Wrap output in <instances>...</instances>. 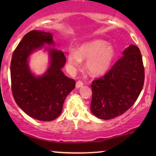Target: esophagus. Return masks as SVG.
<instances>
[{"label":"esophagus","instance_id":"obj_1","mask_svg":"<svg viewBox=\"0 0 156 156\" xmlns=\"http://www.w3.org/2000/svg\"><path fill=\"white\" fill-rule=\"evenodd\" d=\"M83 82H82V81H80V80H78V81H77V82H76V87L77 89H78V88H80V87H83Z\"/></svg>","mask_w":156,"mask_h":156}]
</instances>
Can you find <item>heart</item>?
I'll return each mask as SVG.
<instances>
[{
	"instance_id": "heart-1",
	"label": "heart",
	"mask_w": 156,
	"mask_h": 156,
	"mask_svg": "<svg viewBox=\"0 0 156 156\" xmlns=\"http://www.w3.org/2000/svg\"><path fill=\"white\" fill-rule=\"evenodd\" d=\"M116 51L114 46L101 39L82 44L78 52L71 50L68 54V63L72 69H76L86 60V69L91 76L105 74L114 62Z\"/></svg>"
}]
</instances>
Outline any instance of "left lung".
Masks as SVG:
<instances>
[{
	"label": "left lung",
	"mask_w": 156,
	"mask_h": 156,
	"mask_svg": "<svg viewBox=\"0 0 156 156\" xmlns=\"http://www.w3.org/2000/svg\"><path fill=\"white\" fill-rule=\"evenodd\" d=\"M104 76L92 82L91 112L101 119L121 115L134 104L143 88L144 69L139 48L130 44Z\"/></svg>",
	"instance_id": "1"
}]
</instances>
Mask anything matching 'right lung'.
Returning a JSON list of instances; mask_svg holds the SVG:
<instances>
[{
	"instance_id": "right-lung-1",
	"label": "right lung",
	"mask_w": 156,
	"mask_h": 156,
	"mask_svg": "<svg viewBox=\"0 0 156 156\" xmlns=\"http://www.w3.org/2000/svg\"><path fill=\"white\" fill-rule=\"evenodd\" d=\"M54 47L51 33L34 30L23 37L12 55L10 71L13 97L27 115L37 120L51 121L58 117L64 100L76 86V81L62 71L65 55ZM42 49L48 52L49 63L46 72L37 76L30 68V57Z\"/></svg>"
}]
</instances>
